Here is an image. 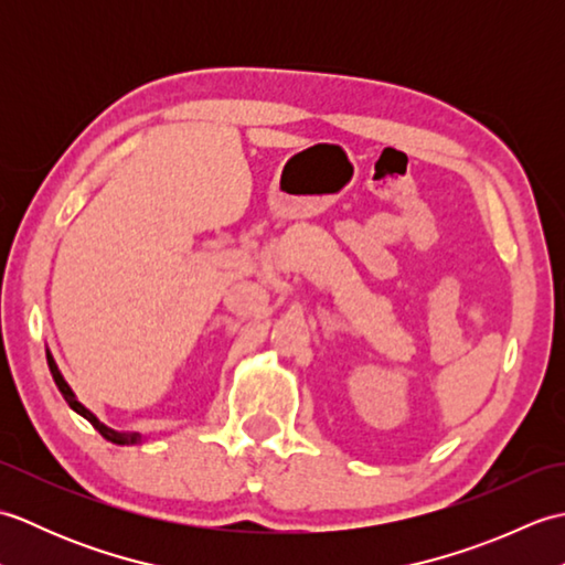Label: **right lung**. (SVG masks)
I'll return each mask as SVG.
<instances>
[{"label":"right lung","mask_w":565,"mask_h":565,"mask_svg":"<svg viewBox=\"0 0 565 565\" xmlns=\"http://www.w3.org/2000/svg\"><path fill=\"white\" fill-rule=\"evenodd\" d=\"M47 366H51V374H53V379H55V386L60 388V393H63V398L67 401V405L72 407V411H75L77 415H82L84 419H89V423L94 425V429L99 431V435L104 437V439H109V441H114V444H138L140 441V435H136V431H118V429H111V427H106L102 419L94 415L89 407H84L79 401H77V395L72 393V388L67 386V381L63 379V374H60V369H57V364H55V359H53V354L47 352Z\"/></svg>","instance_id":"obj_1"}]
</instances>
